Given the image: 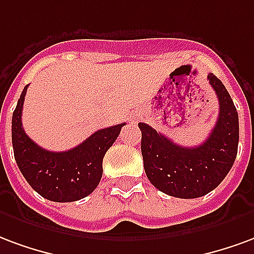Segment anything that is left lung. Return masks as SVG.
Instances as JSON below:
<instances>
[{
	"label": "left lung",
	"instance_id": "1",
	"mask_svg": "<svg viewBox=\"0 0 254 254\" xmlns=\"http://www.w3.org/2000/svg\"><path fill=\"white\" fill-rule=\"evenodd\" d=\"M207 78L219 101V116L201 145L184 147L146 123L138 125L147 179L161 192L180 199H195L215 190L237 157L240 125L236 105L221 79L212 73Z\"/></svg>",
	"mask_w": 254,
	"mask_h": 254
}]
</instances>
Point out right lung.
Listing matches in <instances>:
<instances>
[{"instance_id":"1","label":"right lung","mask_w":254,"mask_h":254,"mask_svg":"<svg viewBox=\"0 0 254 254\" xmlns=\"http://www.w3.org/2000/svg\"><path fill=\"white\" fill-rule=\"evenodd\" d=\"M27 88L28 85L12 116V145L18 169L29 186L47 200L67 203L84 199L99 186L103 158L126 123L99 129L67 151H49L36 145L23 128L21 114Z\"/></svg>"}]
</instances>
